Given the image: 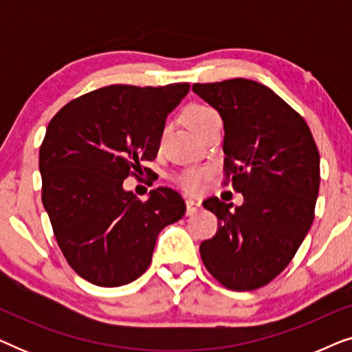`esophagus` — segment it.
<instances>
[{"mask_svg":"<svg viewBox=\"0 0 352 352\" xmlns=\"http://www.w3.org/2000/svg\"><path fill=\"white\" fill-rule=\"evenodd\" d=\"M186 206H187V214H194L201 208L200 200H194V199H187L186 200Z\"/></svg>","mask_w":352,"mask_h":352,"instance_id":"1","label":"esophagus"}]
</instances>
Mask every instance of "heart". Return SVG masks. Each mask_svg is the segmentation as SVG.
Wrapping results in <instances>:
<instances>
[{"label":"heart","instance_id":"heart-1","mask_svg":"<svg viewBox=\"0 0 352 352\" xmlns=\"http://www.w3.org/2000/svg\"><path fill=\"white\" fill-rule=\"evenodd\" d=\"M216 117H218V112L206 104H190L187 105L184 110L186 123L189 124L197 134H199L201 129H204L206 124ZM210 175H211L210 168L189 166L186 168V170H182L181 173H177L176 182L184 190L190 192V194H195V192H199L201 189V186L205 184V181L208 179Z\"/></svg>","mask_w":352,"mask_h":352}]
</instances>
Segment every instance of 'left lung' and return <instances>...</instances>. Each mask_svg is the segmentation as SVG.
Masks as SVG:
<instances>
[{
	"label": "left lung",
	"instance_id": "obj_1",
	"mask_svg": "<svg viewBox=\"0 0 352 352\" xmlns=\"http://www.w3.org/2000/svg\"><path fill=\"white\" fill-rule=\"evenodd\" d=\"M192 89L223 118L224 184L243 195L235 210L218 197L204 201L218 230L201 242V261L229 290H256L290 264L314 221L319 148L305 118L267 86L234 78Z\"/></svg>",
	"mask_w": 352,
	"mask_h": 352
}]
</instances>
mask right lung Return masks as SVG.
Returning a JSON list of instances; mask_svg holds the SVG:
<instances>
[{
    "mask_svg": "<svg viewBox=\"0 0 352 352\" xmlns=\"http://www.w3.org/2000/svg\"><path fill=\"white\" fill-rule=\"evenodd\" d=\"M189 88L104 86L70 100L47 124L41 200L62 254L85 280L99 287L136 280L151 266L160 230L184 216L176 190L160 187L138 200L123 181L155 160L166 115Z\"/></svg>",
    "mask_w": 352,
    "mask_h": 352,
    "instance_id": "1",
    "label": "right lung"
}]
</instances>
